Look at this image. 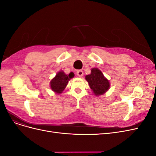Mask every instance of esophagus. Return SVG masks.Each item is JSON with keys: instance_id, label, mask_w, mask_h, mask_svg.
<instances>
[{"instance_id": "1", "label": "esophagus", "mask_w": 156, "mask_h": 156, "mask_svg": "<svg viewBox=\"0 0 156 156\" xmlns=\"http://www.w3.org/2000/svg\"><path fill=\"white\" fill-rule=\"evenodd\" d=\"M77 76L81 77L83 76V72L82 70H78L77 72Z\"/></svg>"}]
</instances>
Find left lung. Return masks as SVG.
<instances>
[{
	"instance_id": "obj_1",
	"label": "left lung",
	"mask_w": 156,
	"mask_h": 156,
	"mask_svg": "<svg viewBox=\"0 0 156 156\" xmlns=\"http://www.w3.org/2000/svg\"><path fill=\"white\" fill-rule=\"evenodd\" d=\"M89 87L96 96L105 94L110 88V83L98 68H92L91 73L85 76Z\"/></svg>"
}]
</instances>
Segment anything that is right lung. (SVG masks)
I'll list each match as a JSON object with an SVG mask.
<instances>
[{"mask_svg":"<svg viewBox=\"0 0 156 156\" xmlns=\"http://www.w3.org/2000/svg\"><path fill=\"white\" fill-rule=\"evenodd\" d=\"M73 77L72 75L64 73L63 71H60L50 82V87L53 91L56 94H61L67 86L68 81Z\"/></svg>","mask_w":156,"mask_h":156,"instance_id":"add662e5","label":"right lung"}]
</instances>
